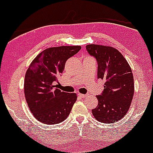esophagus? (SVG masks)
Wrapping results in <instances>:
<instances>
[{"mask_svg":"<svg viewBox=\"0 0 153 153\" xmlns=\"http://www.w3.org/2000/svg\"><path fill=\"white\" fill-rule=\"evenodd\" d=\"M78 96H79L81 98H84H84L87 97V95H86V94H81V93H78Z\"/></svg>","mask_w":153,"mask_h":153,"instance_id":"1","label":"esophagus"}]
</instances>
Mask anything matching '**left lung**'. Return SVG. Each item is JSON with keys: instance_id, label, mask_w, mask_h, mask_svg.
<instances>
[{"instance_id": "8db88e82", "label": "left lung", "mask_w": 153, "mask_h": 153, "mask_svg": "<svg viewBox=\"0 0 153 153\" xmlns=\"http://www.w3.org/2000/svg\"><path fill=\"white\" fill-rule=\"evenodd\" d=\"M87 52L98 64V78L104 80V90L97 96V107L92 110L94 117L103 123L120 120L128 112L134 96V78L128 62L116 48L87 45Z\"/></svg>"}]
</instances>
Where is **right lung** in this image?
Wrapping results in <instances>:
<instances>
[{
  "label": "right lung",
  "instance_id": "1",
  "mask_svg": "<svg viewBox=\"0 0 153 153\" xmlns=\"http://www.w3.org/2000/svg\"><path fill=\"white\" fill-rule=\"evenodd\" d=\"M81 48L78 45L46 48L30 65L24 84L25 99L33 115L39 122L57 124L69 115L76 94L61 91L55 84L64 70L66 60Z\"/></svg>",
  "mask_w": 153,
  "mask_h": 153
}]
</instances>
